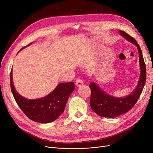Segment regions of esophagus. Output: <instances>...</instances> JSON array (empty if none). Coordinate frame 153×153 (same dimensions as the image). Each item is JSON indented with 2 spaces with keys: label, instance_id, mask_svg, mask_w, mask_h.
I'll return each instance as SVG.
<instances>
[{
  "label": "esophagus",
  "instance_id": "34e87169",
  "mask_svg": "<svg viewBox=\"0 0 153 153\" xmlns=\"http://www.w3.org/2000/svg\"><path fill=\"white\" fill-rule=\"evenodd\" d=\"M84 84V82L81 77H79L76 80V85L77 87H81Z\"/></svg>",
  "mask_w": 153,
  "mask_h": 153
}]
</instances>
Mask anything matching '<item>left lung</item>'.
Wrapping results in <instances>:
<instances>
[{
    "instance_id": "obj_1",
    "label": "left lung",
    "mask_w": 153,
    "mask_h": 153,
    "mask_svg": "<svg viewBox=\"0 0 153 153\" xmlns=\"http://www.w3.org/2000/svg\"><path fill=\"white\" fill-rule=\"evenodd\" d=\"M119 33L128 42L137 47L139 54L140 75L135 89L130 94L122 97H117L110 95L102 90L95 82H91L90 83L89 87L91 90L90 104L91 108L95 113L102 117L115 118L130 110L140 97L146 82V66L140 45L134 38L126 33L125 31L120 30Z\"/></svg>"
}]
</instances>
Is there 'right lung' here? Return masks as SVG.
Segmentation results:
<instances>
[{
	"mask_svg": "<svg viewBox=\"0 0 153 153\" xmlns=\"http://www.w3.org/2000/svg\"><path fill=\"white\" fill-rule=\"evenodd\" d=\"M10 87L13 97L23 113L33 121L41 123L52 122L63 113L69 96L75 89L73 82L59 83L45 97L28 100L16 91L13 82L12 70L10 73Z\"/></svg>",
	"mask_w": 153,
	"mask_h": 153,
	"instance_id": "right-lung-1",
	"label": "right lung"
}]
</instances>
